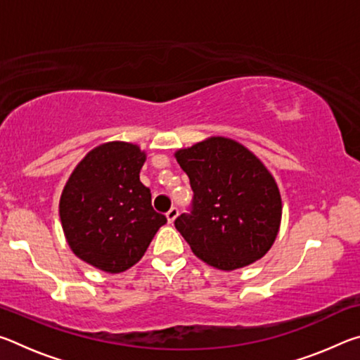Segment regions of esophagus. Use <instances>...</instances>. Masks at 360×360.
Wrapping results in <instances>:
<instances>
[{
	"instance_id": "1",
	"label": "esophagus",
	"mask_w": 360,
	"mask_h": 360,
	"mask_svg": "<svg viewBox=\"0 0 360 360\" xmlns=\"http://www.w3.org/2000/svg\"><path fill=\"white\" fill-rule=\"evenodd\" d=\"M178 214H179V210L176 208V206H173V208L167 212V219H168V222H169V224H173V222H174V219L178 217Z\"/></svg>"
}]
</instances>
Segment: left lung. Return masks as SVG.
<instances>
[{
	"instance_id": "8db88e82",
	"label": "left lung",
	"mask_w": 360,
	"mask_h": 360,
	"mask_svg": "<svg viewBox=\"0 0 360 360\" xmlns=\"http://www.w3.org/2000/svg\"><path fill=\"white\" fill-rule=\"evenodd\" d=\"M176 158L193 197L174 227L192 252L219 270H235L264 257L278 235L281 197L259 158L221 136L181 149Z\"/></svg>"
}]
</instances>
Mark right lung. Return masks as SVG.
Segmentation results:
<instances>
[{
	"label": "right lung",
	"mask_w": 360,
	"mask_h": 360,
	"mask_svg": "<svg viewBox=\"0 0 360 360\" xmlns=\"http://www.w3.org/2000/svg\"><path fill=\"white\" fill-rule=\"evenodd\" d=\"M144 152L108 143L85 155L60 198V219L79 259L108 273L125 271L143 257L167 217L152 208L139 181Z\"/></svg>",
	"instance_id": "obj_1"
}]
</instances>
